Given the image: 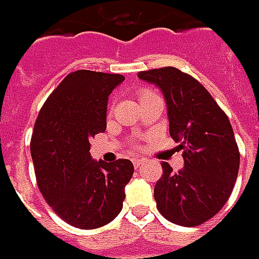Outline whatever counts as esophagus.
I'll return each mask as SVG.
<instances>
[{
	"label": "esophagus",
	"instance_id": "1",
	"mask_svg": "<svg viewBox=\"0 0 259 259\" xmlns=\"http://www.w3.org/2000/svg\"><path fill=\"white\" fill-rule=\"evenodd\" d=\"M133 163H134L135 168H140L141 165L144 164V160H143V158H134V160H133Z\"/></svg>",
	"mask_w": 259,
	"mask_h": 259
}]
</instances>
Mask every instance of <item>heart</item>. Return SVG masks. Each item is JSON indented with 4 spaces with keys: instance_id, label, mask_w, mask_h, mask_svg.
I'll return each mask as SVG.
<instances>
[{
    "instance_id": "b5f03b06",
    "label": "heart",
    "mask_w": 259,
    "mask_h": 259,
    "mask_svg": "<svg viewBox=\"0 0 259 259\" xmlns=\"http://www.w3.org/2000/svg\"><path fill=\"white\" fill-rule=\"evenodd\" d=\"M140 102H143V101H145V99H148V98H153V96H157V95L153 92V91H148V89H144V91H141L140 92Z\"/></svg>"
}]
</instances>
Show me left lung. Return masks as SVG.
Segmentation results:
<instances>
[{
    "label": "left lung",
    "mask_w": 259,
    "mask_h": 259,
    "mask_svg": "<svg viewBox=\"0 0 259 259\" xmlns=\"http://www.w3.org/2000/svg\"><path fill=\"white\" fill-rule=\"evenodd\" d=\"M138 77L161 89L170 135L183 150L182 170L161 163L163 176L154 187L157 209L173 224L199 226L224 207L234 190L239 150L232 125L193 76L168 66L140 72Z\"/></svg>",
    "instance_id": "obj_1"
}]
</instances>
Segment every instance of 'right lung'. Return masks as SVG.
Masks as SVG:
<instances>
[{
  "label": "right lung",
  "mask_w": 259,
  "mask_h": 259,
  "mask_svg": "<svg viewBox=\"0 0 259 259\" xmlns=\"http://www.w3.org/2000/svg\"><path fill=\"white\" fill-rule=\"evenodd\" d=\"M125 77L76 70L47 98L35 119L30 151L38 189L57 216L79 229L109 224L122 209L134 165L95 161L91 138L106 130L108 96Z\"/></svg>",
  "instance_id": "1"
}]
</instances>
